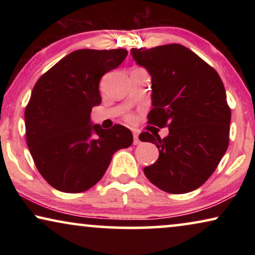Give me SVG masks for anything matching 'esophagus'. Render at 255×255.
<instances>
[{"label":"esophagus","instance_id":"34e87169","mask_svg":"<svg viewBox=\"0 0 255 255\" xmlns=\"http://www.w3.org/2000/svg\"><path fill=\"white\" fill-rule=\"evenodd\" d=\"M140 140H139V137H138V133L137 132H134L133 133V145H138Z\"/></svg>","mask_w":255,"mask_h":255}]
</instances>
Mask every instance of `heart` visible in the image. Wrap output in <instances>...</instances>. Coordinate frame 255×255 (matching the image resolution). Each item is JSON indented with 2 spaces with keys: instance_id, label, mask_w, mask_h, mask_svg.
I'll return each instance as SVG.
<instances>
[{
  "instance_id": "obj_1",
  "label": "heart",
  "mask_w": 255,
  "mask_h": 255,
  "mask_svg": "<svg viewBox=\"0 0 255 255\" xmlns=\"http://www.w3.org/2000/svg\"><path fill=\"white\" fill-rule=\"evenodd\" d=\"M127 120L128 121H133V116H132V115H128V116H127Z\"/></svg>"
}]
</instances>
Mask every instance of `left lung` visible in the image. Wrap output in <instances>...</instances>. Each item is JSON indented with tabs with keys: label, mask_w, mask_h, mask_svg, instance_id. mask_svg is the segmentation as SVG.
Listing matches in <instances>:
<instances>
[{
	"label": "left lung",
	"mask_w": 255,
	"mask_h": 255,
	"mask_svg": "<svg viewBox=\"0 0 255 255\" xmlns=\"http://www.w3.org/2000/svg\"><path fill=\"white\" fill-rule=\"evenodd\" d=\"M131 54L152 76L147 123L169 130L165 138L158 132L139 134L159 149L158 160L144 168L145 175L169 194L197 189L229 147L231 109L221 76L180 44L132 48Z\"/></svg>",
	"instance_id": "obj_1"
}]
</instances>
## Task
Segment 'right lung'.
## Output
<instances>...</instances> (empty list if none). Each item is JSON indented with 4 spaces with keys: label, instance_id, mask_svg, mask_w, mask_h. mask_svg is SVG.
Instances as JSON below:
<instances>
[{
    "label": "right lung",
    "instance_id": "1",
    "mask_svg": "<svg viewBox=\"0 0 255 255\" xmlns=\"http://www.w3.org/2000/svg\"><path fill=\"white\" fill-rule=\"evenodd\" d=\"M128 51L78 50L38 79L25 107L26 144L46 182L64 193H82L99 182L114 153L133 141L132 132L115 124H90L100 106V80L118 67Z\"/></svg>",
    "mask_w": 255,
    "mask_h": 255
}]
</instances>
